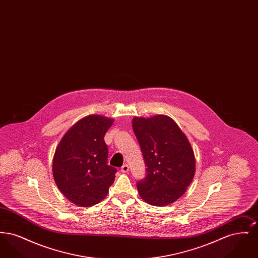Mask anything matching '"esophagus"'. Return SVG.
<instances>
[{
    "label": "esophagus",
    "instance_id": "obj_1",
    "mask_svg": "<svg viewBox=\"0 0 258 258\" xmlns=\"http://www.w3.org/2000/svg\"><path fill=\"white\" fill-rule=\"evenodd\" d=\"M128 170H130V167H128L127 164H123V166L121 167V171L123 173H126Z\"/></svg>",
    "mask_w": 258,
    "mask_h": 258
}]
</instances>
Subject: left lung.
<instances>
[{"mask_svg": "<svg viewBox=\"0 0 258 258\" xmlns=\"http://www.w3.org/2000/svg\"><path fill=\"white\" fill-rule=\"evenodd\" d=\"M141 148L146 176L137 182L141 198L154 206H165L182 197L191 183L196 160L187 138L171 118L157 115L133 120Z\"/></svg>", "mask_w": 258, "mask_h": 258, "instance_id": "1", "label": "left lung"}]
</instances>
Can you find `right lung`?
Returning a JSON list of instances; mask_svg holds the SVG:
<instances>
[{"label": "right lung", "mask_w": 258, "mask_h": 258, "mask_svg": "<svg viewBox=\"0 0 258 258\" xmlns=\"http://www.w3.org/2000/svg\"><path fill=\"white\" fill-rule=\"evenodd\" d=\"M113 119L90 115L63 135L53 159V176L62 195L77 206L98 204L108 194L117 169L107 164L104 135Z\"/></svg>", "instance_id": "obj_1"}]
</instances>
